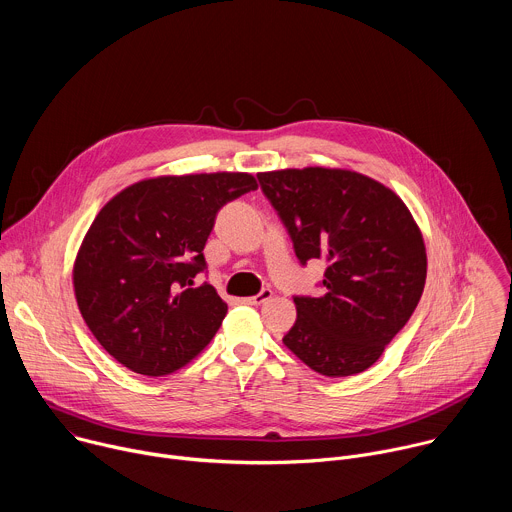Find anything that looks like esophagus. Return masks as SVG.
Returning a JSON list of instances; mask_svg holds the SVG:
<instances>
[{"label":"esophagus","instance_id":"1","mask_svg":"<svg viewBox=\"0 0 512 512\" xmlns=\"http://www.w3.org/2000/svg\"><path fill=\"white\" fill-rule=\"evenodd\" d=\"M273 298V291L271 289H261L257 296H251V298H245V302L247 304H251V306H261V304H265V302H269Z\"/></svg>","mask_w":512,"mask_h":512}]
</instances>
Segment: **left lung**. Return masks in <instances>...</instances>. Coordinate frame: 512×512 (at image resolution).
<instances>
[{"label": "left lung", "mask_w": 512, "mask_h": 512, "mask_svg": "<svg viewBox=\"0 0 512 512\" xmlns=\"http://www.w3.org/2000/svg\"><path fill=\"white\" fill-rule=\"evenodd\" d=\"M302 263L326 259V294L294 298L283 344L324 377L367 371L423 294L427 255L405 202L385 184L342 168L257 174Z\"/></svg>", "instance_id": "8db88e82"}]
</instances>
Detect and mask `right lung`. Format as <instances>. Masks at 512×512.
I'll return each mask as SVG.
<instances>
[{"label": "right lung", "mask_w": 512, "mask_h": 512, "mask_svg": "<svg viewBox=\"0 0 512 512\" xmlns=\"http://www.w3.org/2000/svg\"><path fill=\"white\" fill-rule=\"evenodd\" d=\"M257 190L247 172L158 176L117 192L95 216L75 265L79 310L99 344L145 377L194 360L227 316L208 283L202 249L216 212Z\"/></svg>", "instance_id": "obj_1"}]
</instances>
